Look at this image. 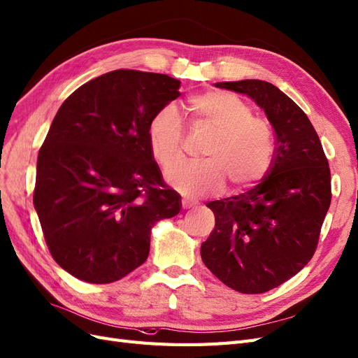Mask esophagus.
I'll use <instances>...</instances> for the list:
<instances>
[{"label":"esophagus","mask_w":358,"mask_h":358,"mask_svg":"<svg viewBox=\"0 0 358 358\" xmlns=\"http://www.w3.org/2000/svg\"><path fill=\"white\" fill-rule=\"evenodd\" d=\"M194 206H196V203L191 201L189 199H182V208L183 209H191V208H194Z\"/></svg>","instance_id":"esophagus-1"}]
</instances>
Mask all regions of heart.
I'll return each instance as SVG.
<instances>
[{"instance_id": "obj_1", "label": "heart", "mask_w": 358, "mask_h": 358, "mask_svg": "<svg viewBox=\"0 0 358 358\" xmlns=\"http://www.w3.org/2000/svg\"><path fill=\"white\" fill-rule=\"evenodd\" d=\"M187 107L194 124L209 127L213 136L204 148V161H185L167 171L170 185L191 197L206 196L224 188L225 179L233 191L246 189L262 180L273 161V133L252 107L227 91H204L191 95ZM149 148L162 169L183 158L185 125L175 107L158 110L148 128Z\"/></svg>"}]
</instances>
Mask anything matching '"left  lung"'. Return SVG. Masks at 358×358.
Listing matches in <instances>:
<instances>
[{
	"label": "left lung",
	"mask_w": 358,
	"mask_h": 358,
	"mask_svg": "<svg viewBox=\"0 0 358 358\" xmlns=\"http://www.w3.org/2000/svg\"><path fill=\"white\" fill-rule=\"evenodd\" d=\"M215 86L246 94L262 107L276 149L257 187L208 203L215 229L201 243V259L227 287L262 294L299 273L315 254L331 201L329 161L306 113L275 85L251 79Z\"/></svg>",
	"instance_id": "1"
}]
</instances>
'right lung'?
<instances>
[{"instance_id": "right-lung-1", "label": "right lung", "mask_w": 358, "mask_h": 358, "mask_svg": "<svg viewBox=\"0 0 358 358\" xmlns=\"http://www.w3.org/2000/svg\"><path fill=\"white\" fill-rule=\"evenodd\" d=\"M167 74L115 70L62 103L37 158L34 208L53 259L90 284L142 266L150 229L180 210L149 148L152 116L180 95Z\"/></svg>"}]
</instances>
